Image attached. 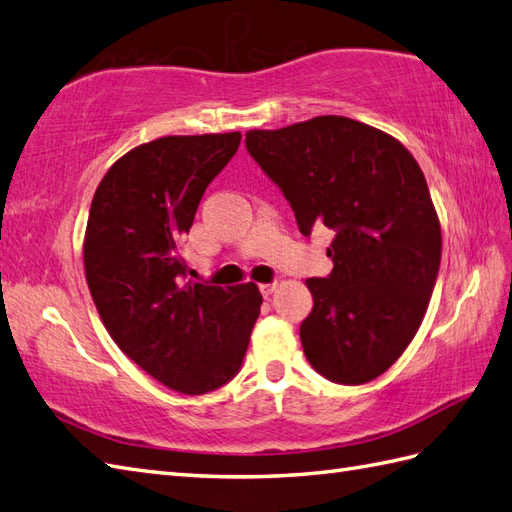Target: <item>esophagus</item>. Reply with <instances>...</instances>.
<instances>
[{"instance_id": "1", "label": "esophagus", "mask_w": 512, "mask_h": 512, "mask_svg": "<svg viewBox=\"0 0 512 512\" xmlns=\"http://www.w3.org/2000/svg\"><path fill=\"white\" fill-rule=\"evenodd\" d=\"M275 290H277V283H261L259 285V292L264 294V296H270Z\"/></svg>"}]
</instances>
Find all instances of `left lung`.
<instances>
[{
  "instance_id": "left-lung-1",
  "label": "left lung",
  "mask_w": 512,
  "mask_h": 512,
  "mask_svg": "<svg viewBox=\"0 0 512 512\" xmlns=\"http://www.w3.org/2000/svg\"><path fill=\"white\" fill-rule=\"evenodd\" d=\"M246 148L303 235L318 224L336 233L331 275L305 281L307 362L336 384L371 382L417 336L441 266V222L419 163L384 130L342 115L248 130Z\"/></svg>"
}]
</instances>
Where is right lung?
I'll use <instances>...</instances> for the list:
<instances>
[{
  "label": "right lung",
  "mask_w": 512,
  "mask_h": 512,
  "mask_svg": "<svg viewBox=\"0 0 512 512\" xmlns=\"http://www.w3.org/2000/svg\"><path fill=\"white\" fill-rule=\"evenodd\" d=\"M240 133L168 135L117 159L95 189L82 257L102 323L130 360L183 395L240 371L261 294L185 281L183 237Z\"/></svg>",
  "instance_id": "right-lung-1"
}]
</instances>
